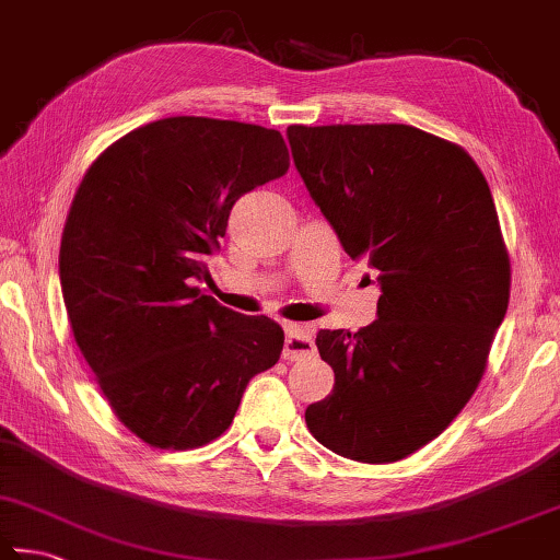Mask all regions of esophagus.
<instances>
[{"label": "esophagus", "instance_id": "34e87169", "mask_svg": "<svg viewBox=\"0 0 560 560\" xmlns=\"http://www.w3.org/2000/svg\"><path fill=\"white\" fill-rule=\"evenodd\" d=\"M315 352L313 330L308 325H289L287 340H283V360H301Z\"/></svg>", "mask_w": 560, "mask_h": 560}]
</instances>
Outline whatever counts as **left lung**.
Wrapping results in <instances>:
<instances>
[{
	"label": "left lung",
	"mask_w": 560,
	"mask_h": 560,
	"mask_svg": "<svg viewBox=\"0 0 560 560\" xmlns=\"http://www.w3.org/2000/svg\"><path fill=\"white\" fill-rule=\"evenodd\" d=\"M291 156L342 249L377 271V320L320 330L332 392L313 439L358 463L423 448L482 380L510 303L490 186L465 149L409 125L287 129Z\"/></svg>",
	"instance_id": "8db88e82"
}]
</instances>
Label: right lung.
Wrapping results in <instances>:
<instances>
[{
    "instance_id": "add662e5",
    "label": "right lung",
    "mask_w": 560,
    "mask_h": 560,
    "mask_svg": "<svg viewBox=\"0 0 560 560\" xmlns=\"http://www.w3.org/2000/svg\"><path fill=\"white\" fill-rule=\"evenodd\" d=\"M287 171L277 129L166 117L80 183L58 257L70 328L112 411L154 448L215 441L254 374L279 362V323L220 306L192 279L208 277L232 206Z\"/></svg>"
}]
</instances>
